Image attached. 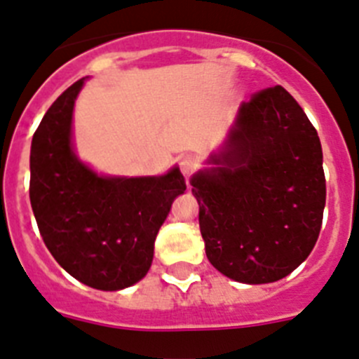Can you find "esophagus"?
I'll return each instance as SVG.
<instances>
[{"instance_id":"obj_1","label":"esophagus","mask_w":359,"mask_h":359,"mask_svg":"<svg viewBox=\"0 0 359 359\" xmlns=\"http://www.w3.org/2000/svg\"><path fill=\"white\" fill-rule=\"evenodd\" d=\"M196 170H198V157L193 156V154H186V156L180 157V172H182L184 175H193Z\"/></svg>"}]
</instances>
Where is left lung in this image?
<instances>
[{
  "mask_svg": "<svg viewBox=\"0 0 359 359\" xmlns=\"http://www.w3.org/2000/svg\"><path fill=\"white\" fill-rule=\"evenodd\" d=\"M219 166L191 179L205 254L224 276L247 284L292 273L315 247L325 205L322 147L284 87L243 103Z\"/></svg>",
  "mask_w": 359,
  "mask_h": 359,
  "instance_id": "8db88e82",
  "label": "left lung"
}]
</instances>
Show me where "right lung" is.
Listing matches in <instances>:
<instances>
[{
  "label": "right lung",
  "instance_id": "obj_1",
  "mask_svg": "<svg viewBox=\"0 0 359 359\" xmlns=\"http://www.w3.org/2000/svg\"><path fill=\"white\" fill-rule=\"evenodd\" d=\"M82 86L83 79L67 87L35 130L30 202L55 261L80 283L116 292L147 276L157 232L186 182L179 168L163 177L109 179L80 163L71 118Z\"/></svg>",
  "mask_w": 359,
  "mask_h": 359
}]
</instances>
